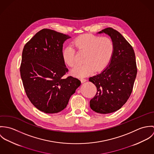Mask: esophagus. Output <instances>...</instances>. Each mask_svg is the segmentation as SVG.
Returning <instances> with one entry per match:
<instances>
[{
	"instance_id": "obj_1",
	"label": "esophagus",
	"mask_w": 154,
	"mask_h": 154,
	"mask_svg": "<svg viewBox=\"0 0 154 154\" xmlns=\"http://www.w3.org/2000/svg\"><path fill=\"white\" fill-rule=\"evenodd\" d=\"M81 81H82V82H85L86 81H87V79H84V78H81Z\"/></svg>"
}]
</instances>
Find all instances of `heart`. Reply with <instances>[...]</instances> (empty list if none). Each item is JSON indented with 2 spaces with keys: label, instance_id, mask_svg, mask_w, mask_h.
Wrapping results in <instances>:
<instances>
[{
  "label": "heart",
  "instance_id": "1",
  "mask_svg": "<svg viewBox=\"0 0 154 154\" xmlns=\"http://www.w3.org/2000/svg\"><path fill=\"white\" fill-rule=\"evenodd\" d=\"M73 44L79 51L85 52L83 60L85 63L72 70V73L79 78L88 76L94 70L98 72L104 69L109 63L114 51V42L108 37L84 34L75 39ZM62 57L67 65H75V50L72 45H69L63 49Z\"/></svg>",
  "mask_w": 154,
  "mask_h": 154
}]
</instances>
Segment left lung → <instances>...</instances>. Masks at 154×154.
I'll return each instance as SVG.
<instances>
[{
    "label": "left lung",
    "instance_id": "left-lung-1",
    "mask_svg": "<svg viewBox=\"0 0 154 154\" xmlns=\"http://www.w3.org/2000/svg\"><path fill=\"white\" fill-rule=\"evenodd\" d=\"M109 35L114 44V51L109 65L101 73L89 78L97 87L90 100L92 110L108 114L119 110L132 93L137 74L135 54L123 36L112 28L98 32Z\"/></svg>",
    "mask_w": 154,
    "mask_h": 154
}]
</instances>
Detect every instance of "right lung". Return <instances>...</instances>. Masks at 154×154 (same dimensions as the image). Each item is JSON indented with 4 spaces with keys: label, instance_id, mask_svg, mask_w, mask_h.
<instances>
[{
    "label": "right lung",
    "instance_id": "right-lung-1",
    "mask_svg": "<svg viewBox=\"0 0 154 154\" xmlns=\"http://www.w3.org/2000/svg\"><path fill=\"white\" fill-rule=\"evenodd\" d=\"M70 37L50 29L38 31L25 45L20 73L31 103L45 113L65 109L81 81L68 72L62 57L63 44Z\"/></svg>",
    "mask_w": 154,
    "mask_h": 154
}]
</instances>
